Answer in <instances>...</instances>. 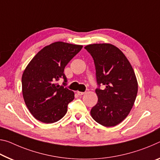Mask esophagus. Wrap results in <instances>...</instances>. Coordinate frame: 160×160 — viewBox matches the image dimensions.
Here are the masks:
<instances>
[{
	"mask_svg": "<svg viewBox=\"0 0 160 160\" xmlns=\"http://www.w3.org/2000/svg\"><path fill=\"white\" fill-rule=\"evenodd\" d=\"M77 93H78V95H83L85 92H80V91H78Z\"/></svg>",
	"mask_w": 160,
	"mask_h": 160,
	"instance_id": "obj_1",
	"label": "esophagus"
}]
</instances>
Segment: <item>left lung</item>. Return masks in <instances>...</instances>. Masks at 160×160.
Returning a JSON list of instances; mask_svg holds the SVG:
<instances>
[{"label": "left lung", "mask_w": 160, "mask_h": 160, "mask_svg": "<svg viewBox=\"0 0 160 160\" xmlns=\"http://www.w3.org/2000/svg\"><path fill=\"white\" fill-rule=\"evenodd\" d=\"M85 48L94 60L98 88V101L90 111L92 118L105 127L123 121L135 103L138 85L128 58L115 45L91 44ZM105 89H100V85Z\"/></svg>", "instance_id": "8db88e82"}]
</instances>
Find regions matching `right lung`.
Instances as JSON below:
<instances>
[{
	"label": "right lung",
	"instance_id": "right-lung-1",
	"mask_svg": "<svg viewBox=\"0 0 160 160\" xmlns=\"http://www.w3.org/2000/svg\"><path fill=\"white\" fill-rule=\"evenodd\" d=\"M82 48V45L55 42L35 55L22 76L24 101L30 113L44 123L55 122L64 117L74 92L65 86L64 69ZM63 79V86L57 81Z\"/></svg>",
	"mask_w": 160,
	"mask_h": 160
}]
</instances>
